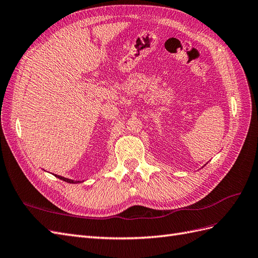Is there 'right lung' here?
<instances>
[{
    "label": "right lung",
    "mask_w": 258,
    "mask_h": 258,
    "mask_svg": "<svg viewBox=\"0 0 258 258\" xmlns=\"http://www.w3.org/2000/svg\"><path fill=\"white\" fill-rule=\"evenodd\" d=\"M57 179H60V180H62V181H65V182H68V183H72V184H76V183H82V182H84V181H74V180H71V179H68V177H64V176H61V175H56V174H54Z\"/></svg>",
    "instance_id": "obj_1"
}]
</instances>
